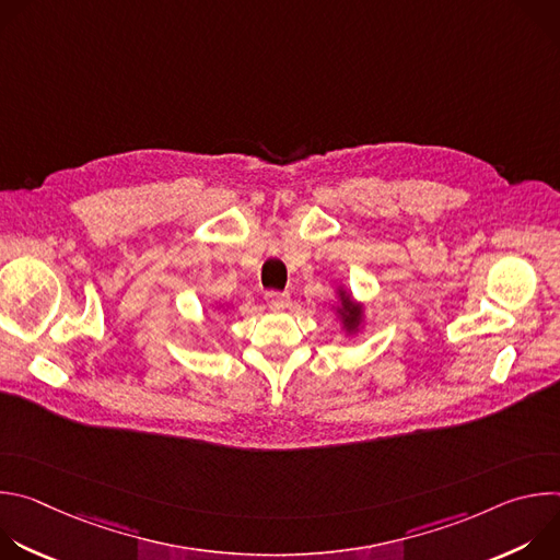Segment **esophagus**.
Masks as SVG:
<instances>
[{
	"instance_id": "34e87169",
	"label": "esophagus",
	"mask_w": 560,
	"mask_h": 560,
	"mask_svg": "<svg viewBox=\"0 0 560 560\" xmlns=\"http://www.w3.org/2000/svg\"><path fill=\"white\" fill-rule=\"evenodd\" d=\"M266 303H268V307H272V310H283V307L290 305V294H288V292L270 290V292H266Z\"/></svg>"
}]
</instances>
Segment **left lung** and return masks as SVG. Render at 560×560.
I'll return each mask as SVG.
<instances>
[{"label":"left lung","mask_w":560,"mask_h":560,"mask_svg":"<svg viewBox=\"0 0 560 560\" xmlns=\"http://www.w3.org/2000/svg\"><path fill=\"white\" fill-rule=\"evenodd\" d=\"M339 301H341V305L337 307V314L341 316V322H343V328H346V332H357L359 330V326H361V318H363V307L359 305V303H354L352 301V296L348 294V292H343V290H339Z\"/></svg>","instance_id":"1"}]
</instances>
